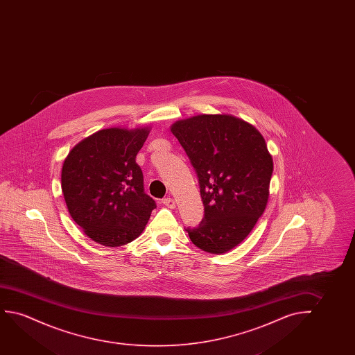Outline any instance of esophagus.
Wrapping results in <instances>:
<instances>
[{
  "instance_id": "esophagus-1",
  "label": "esophagus",
  "mask_w": 355,
  "mask_h": 355,
  "mask_svg": "<svg viewBox=\"0 0 355 355\" xmlns=\"http://www.w3.org/2000/svg\"><path fill=\"white\" fill-rule=\"evenodd\" d=\"M162 204H165L170 209H175V201L172 198H165V199L162 200Z\"/></svg>"
}]
</instances>
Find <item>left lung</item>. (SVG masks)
I'll list each match as a JSON object with an SVG mask.
<instances>
[{
	"label": "left lung",
	"instance_id": "1",
	"mask_svg": "<svg viewBox=\"0 0 355 355\" xmlns=\"http://www.w3.org/2000/svg\"><path fill=\"white\" fill-rule=\"evenodd\" d=\"M171 131L194 167L204 202L201 223L185 230L206 252H228L267 206L272 159L266 141L251 123L227 114L180 120Z\"/></svg>",
	"mask_w": 355,
	"mask_h": 355
}]
</instances>
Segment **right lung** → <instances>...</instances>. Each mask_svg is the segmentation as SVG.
<instances>
[{
  "instance_id": "obj_1",
  "label": "right lung",
  "mask_w": 355,
  "mask_h": 355,
  "mask_svg": "<svg viewBox=\"0 0 355 355\" xmlns=\"http://www.w3.org/2000/svg\"><path fill=\"white\" fill-rule=\"evenodd\" d=\"M149 127L105 128L73 146L62 168V190L73 222L93 241L117 248L141 235L156 204L144 193L136 156Z\"/></svg>"
}]
</instances>
